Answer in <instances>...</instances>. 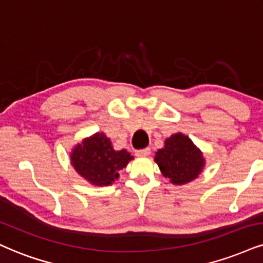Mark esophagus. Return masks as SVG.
<instances>
[{
    "label": "esophagus",
    "mask_w": 263,
    "mask_h": 263,
    "mask_svg": "<svg viewBox=\"0 0 263 263\" xmlns=\"http://www.w3.org/2000/svg\"><path fill=\"white\" fill-rule=\"evenodd\" d=\"M150 154H151V148L150 147H145V148H141V150L135 151V155H137L138 157H146Z\"/></svg>",
    "instance_id": "34e87169"
}]
</instances>
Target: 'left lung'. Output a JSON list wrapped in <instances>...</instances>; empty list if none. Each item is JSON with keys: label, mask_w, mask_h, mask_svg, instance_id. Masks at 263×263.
Listing matches in <instances>:
<instances>
[{"label": "left lung", "mask_w": 263, "mask_h": 263, "mask_svg": "<svg viewBox=\"0 0 263 263\" xmlns=\"http://www.w3.org/2000/svg\"><path fill=\"white\" fill-rule=\"evenodd\" d=\"M155 161L162 174L177 185L195 179L205 164L201 151L180 133L164 141V147L156 152Z\"/></svg>", "instance_id": "obj_1"}]
</instances>
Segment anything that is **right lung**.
<instances>
[{"instance_id":"obj_1","label":"right lung","mask_w":263,"mask_h":263,"mask_svg":"<svg viewBox=\"0 0 263 263\" xmlns=\"http://www.w3.org/2000/svg\"><path fill=\"white\" fill-rule=\"evenodd\" d=\"M70 160L74 170L93 185H109L133 156L126 150H113L111 140L97 133L74 148Z\"/></svg>"}]
</instances>
